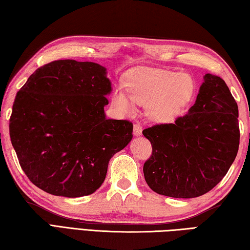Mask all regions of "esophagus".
Wrapping results in <instances>:
<instances>
[{
	"mask_svg": "<svg viewBox=\"0 0 250 250\" xmlns=\"http://www.w3.org/2000/svg\"><path fill=\"white\" fill-rule=\"evenodd\" d=\"M143 133V127L140 124H135L134 125V135L135 136H140Z\"/></svg>",
	"mask_w": 250,
	"mask_h": 250,
	"instance_id": "1",
	"label": "esophagus"
}]
</instances>
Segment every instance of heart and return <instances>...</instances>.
Here are the masks:
<instances>
[{
	"mask_svg": "<svg viewBox=\"0 0 250 250\" xmlns=\"http://www.w3.org/2000/svg\"><path fill=\"white\" fill-rule=\"evenodd\" d=\"M128 96L116 90L113 103L121 112L131 113L134 102L146 105L147 115L157 122L180 116L191 101L195 83L190 75L159 68H140L127 78Z\"/></svg>",
	"mask_w": 250,
	"mask_h": 250,
	"instance_id": "obj_1",
	"label": "heart"
}]
</instances>
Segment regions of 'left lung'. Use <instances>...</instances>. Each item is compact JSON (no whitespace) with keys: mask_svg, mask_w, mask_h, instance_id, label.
Segmentation results:
<instances>
[{"mask_svg":"<svg viewBox=\"0 0 250 250\" xmlns=\"http://www.w3.org/2000/svg\"><path fill=\"white\" fill-rule=\"evenodd\" d=\"M143 134L152 145V155L144 164L148 186L159 195L195 198L218 185L236 158L237 103L222 78L206 74L185 115Z\"/></svg>","mask_w":250,"mask_h":250,"instance_id":"left-lung-1","label":"left lung"}]
</instances>
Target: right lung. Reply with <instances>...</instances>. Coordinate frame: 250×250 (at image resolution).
I'll use <instances>...</instances> for the list:
<instances>
[{"label":"right lung","instance_id":"right-lung-1","mask_svg":"<svg viewBox=\"0 0 250 250\" xmlns=\"http://www.w3.org/2000/svg\"><path fill=\"white\" fill-rule=\"evenodd\" d=\"M106 68L59 60L38 68L17 92L9 136L22 171L54 196H88L104 182L110 159L133 138V124L107 120Z\"/></svg>","mask_w":250,"mask_h":250}]
</instances>
